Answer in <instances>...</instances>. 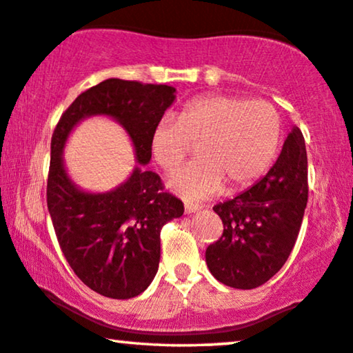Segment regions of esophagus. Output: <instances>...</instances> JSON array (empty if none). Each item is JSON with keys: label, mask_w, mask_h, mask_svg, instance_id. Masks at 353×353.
Instances as JSON below:
<instances>
[{"label": "esophagus", "mask_w": 353, "mask_h": 353, "mask_svg": "<svg viewBox=\"0 0 353 353\" xmlns=\"http://www.w3.org/2000/svg\"><path fill=\"white\" fill-rule=\"evenodd\" d=\"M199 210H200V207H197V205H192V203H186V205H184V211H186V214L197 213Z\"/></svg>", "instance_id": "34e87169"}]
</instances>
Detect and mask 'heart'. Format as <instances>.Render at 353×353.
Wrapping results in <instances>:
<instances>
[{
  "label": "heart",
  "mask_w": 353,
  "mask_h": 353,
  "mask_svg": "<svg viewBox=\"0 0 353 353\" xmlns=\"http://www.w3.org/2000/svg\"><path fill=\"white\" fill-rule=\"evenodd\" d=\"M281 120L267 101L213 94L184 105L161 120L151 132V158L164 172L175 170L197 145V161L169 178L180 197L200 202L251 188L273 162L279 146Z\"/></svg>",
  "instance_id": "heart-1"
}]
</instances>
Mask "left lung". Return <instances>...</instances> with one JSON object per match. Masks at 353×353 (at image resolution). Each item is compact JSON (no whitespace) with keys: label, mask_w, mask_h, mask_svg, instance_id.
I'll return each instance as SVG.
<instances>
[{"label":"left lung","mask_w":353,"mask_h":353,"mask_svg":"<svg viewBox=\"0 0 353 353\" xmlns=\"http://www.w3.org/2000/svg\"><path fill=\"white\" fill-rule=\"evenodd\" d=\"M306 203V145L294 126L267 175L213 207L224 232L205 252L211 274L233 289H254L267 283L295 246Z\"/></svg>","instance_id":"1"}]
</instances>
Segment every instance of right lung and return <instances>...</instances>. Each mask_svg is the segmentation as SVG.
<instances>
[{"label":"right lung","instance_id":"add662e5","mask_svg":"<svg viewBox=\"0 0 353 353\" xmlns=\"http://www.w3.org/2000/svg\"><path fill=\"white\" fill-rule=\"evenodd\" d=\"M169 85L107 79L80 94L52 135L47 207L70 268L97 294L128 300L146 290L158 273L161 229L180 218L183 202L162 191L158 173L145 170L156 124L176 99ZM107 116L127 131L134 170L107 193H91L68 176L62 151L70 132L86 117Z\"/></svg>","mask_w":353,"mask_h":353}]
</instances>
